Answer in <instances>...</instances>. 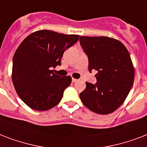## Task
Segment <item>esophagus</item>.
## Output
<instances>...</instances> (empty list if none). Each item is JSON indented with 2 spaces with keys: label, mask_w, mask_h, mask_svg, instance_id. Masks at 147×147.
<instances>
[{
  "label": "esophagus",
  "mask_w": 147,
  "mask_h": 147,
  "mask_svg": "<svg viewBox=\"0 0 147 147\" xmlns=\"http://www.w3.org/2000/svg\"><path fill=\"white\" fill-rule=\"evenodd\" d=\"M71 81H72V82H76L78 81V79H76V78H72Z\"/></svg>",
  "instance_id": "1"
}]
</instances>
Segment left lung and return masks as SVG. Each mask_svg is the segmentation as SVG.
I'll return each instance as SVG.
<instances>
[{
  "mask_svg": "<svg viewBox=\"0 0 147 147\" xmlns=\"http://www.w3.org/2000/svg\"><path fill=\"white\" fill-rule=\"evenodd\" d=\"M81 47L88 59V70H96L95 84L86 82L81 100L92 111L108 114L125 100L133 85L134 69L122 42L107 36H81Z\"/></svg>",
  "mask_w": 147,
  "mask_h": 147,
  "instance_id": "left-lung-1",
  "label": "left lung"
}]
</instances>
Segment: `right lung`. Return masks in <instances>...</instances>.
<instances>
[{
	"label": "right lung",
	"mask_w": 147,
	"mask_h": 147,
	"mask_svg": "<svg viewBox=\"0 0 147 147\" xmlns=\"http://www.w3.org/2000/svg\"><path fill=\"white\" fill-rule=\"evenodd\" d=\"M78 38L39 30L25 38L17 48L13 59V83L18 96L30 108L47 111L60 102L71 78L55 75L51 69L61 65L64 52Z\"/></svg>",
	"instance_id": "right-lung-1"
}]
</instances>
